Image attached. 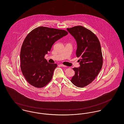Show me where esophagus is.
Returning a JSON list of instances; mask_svg holds the SVG:
<instances>
[{
    "label": "esophagus",
    "mask_w": 124,
    "mask_h": 124,
    "mask_svg": "<svg viewBox=\"0 0 124 124\" xmlns=\"http://www.w3.org/2000/svg\"><path fill=\"white\" fill-rule=\"evenodd\" d=\"M60 65L61 66H62V67H66L65 65H63V64H61Z\"/></svg>",
    "instance_id": "34e87169"
}]
</instances>
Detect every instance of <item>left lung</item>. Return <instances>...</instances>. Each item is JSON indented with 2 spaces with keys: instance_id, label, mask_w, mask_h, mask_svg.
Returning a JSON list of instances; mask_svg holds the SVG:
<instances>
[{
  "instance_id": "obj_1",
  "label": "left lung",
  "mask_w": 124,
  "mask_h": 124,
  "mask_svg": "<svg viewBox=\"0 0 124 124\" xmlns=\"http://www.w3.org/2000/svg\"><path fill=\"white\" fill-rule=\"evenodd\" d=\"M76 40V55L79 57L80 67L73 68L75 75L71 82L76 86L84 87L91 84L101 70L103 60L100 41L95 34L82 26L67 28Z\"/></svg>"
}]
</instances>
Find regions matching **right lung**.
<instances>
[{
  "label": "right lung",
  "mask_w": 124,
  "mask_h": 124,
  "mask_svg": "<svg viewBox=\"0 0 124 124\" xmlns=\"http://www.w3.org/2000/svg\"><path fill=\"white\" fill-rule=\"evenodd\" d=\"M67 34L63 30L39 27L26 36L20 51V68L31 85L42 88L51 81L57 64L48 63L45 55L55 41Z\"/></svg>",
  "instance_id": "right-lung-1"
}]
</instances>
